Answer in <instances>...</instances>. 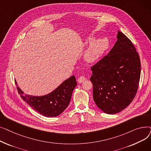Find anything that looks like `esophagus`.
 Returning <instances> with one entry per match:
<instances>
[{
	"label": "esophagus",
	"mask_w": 151,
	"mask_h": 151,
	"mask_svg": "<svg viewBox=\"0 0 151 151\" xmlns=\"http://www.w3.org/2000/svg\"><path fill=\"white\" fill-rule=\"evenodd\" d=\"M86 80V78L84 76H80V78L78 79V81L80 83H83Z\"/></svg>",
	"instance_id": "obj_1"
}]
</instances>
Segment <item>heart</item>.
Here are the masks:
<instances>
[{
  "label": "heart",
  "mask_w": 151,
  "mask_h": 151,
  "mask_svg": "<svg viewBox=\"0 0 151 151\" xmlns=\"http://www.w3.org/2000/svg\"><path fill=\"white\" fill-rule=\"evenodd\" d=\"M94 39L93 37H89L84 43L86 46L91 43L84 53L85 60L91 63L97 62L104 54L109 46V41L106 38H99L94 41Z\"/></svg>",
  "instance_id": "obj_1"
}]
</instances>
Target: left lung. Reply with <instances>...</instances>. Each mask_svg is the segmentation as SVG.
<instances>
[{
    "mask_svg": "<svg viewBox=\"0 0 151 151\" xmlns=\"http://www.w3.org/2000/svg\"><path fill=\"white\" fill-rule=\"evenodd\" d=\"M117 40L108 55L91 67L93 99L106 114L128 106L136 96L141 74L138 53L130 40L118 31Z\"/></svg>",
    "mask_w": 151,
    "mask_h": 151,
    "instance_id": "obj_1",
    "label": "left lung"
}]
</instances>
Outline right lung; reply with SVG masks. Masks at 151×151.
I'll return each mask as SVG.
<instances>
[{
  "instance_id": "1",
  "label": "right lung",
  "mask_w": 151,
  "mask_h": 151,
  "mask_svg": "<svg viewBox=\"0 0 151 151\" xmlns=\"http://www.w3.org/2000/svg\"><path fill=\"white\" fill-rule=\"evenodd\" d=\"M17 86V90L22 100L45 117H55L60 114L68 106L73 91L77 85L75 76H71L48 94L33 96L24 93Z\"/></svg>"
}]
</instances>
